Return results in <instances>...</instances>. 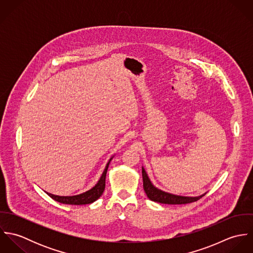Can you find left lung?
I'll list each match as a JSON object with an SVG mask.
<instances>
[{"instance_id":"8db88e82","label":"left lung","mask_w":253,"mask_h":253,"mask_svg":"<svg viewBox=\"0 0 253 253\" xmlns=\"http://www.w3.org/2000/svg\"><path fill=\"white\" fill-rule=\"evenodd\" d=\"M142 178H143V188L147 197L153 201L160 204H166V205H185L190 204L193 202H197L202 197L206 195L203 194L198 197H184V196H177L170 193L164 192L158 188H156L151 180L148 177V174L145 171L144 168H142Z\"/></svg>"}]
</instances>
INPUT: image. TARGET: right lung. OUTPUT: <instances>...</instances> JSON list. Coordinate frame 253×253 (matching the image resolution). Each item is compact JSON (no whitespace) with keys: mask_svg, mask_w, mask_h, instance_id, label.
<instances>
[{"mask_svg":"<svg viewBox=\"0 0 253 253\" xmlns=\"http://www.w3.org/2000/svg\"><path fill=\"white\" fill-rule=\"evenodd\" d=\"M113 159V157L109 160L105 169L100 177V179L95 184L94 187H92L90 190L80 194V195H76V196H55L49 193H46L52 200L64 204V205H75V206H81V205H88L91 204L93 202H95L97 199L100 198V196L103 194L104 189H105V179H106V173L108 170L109 164L111 162V160Z\"/></svg>","mask_w":253,"mask_h":253,"instance_id":"1","label":"right lung"}]
</instances>
